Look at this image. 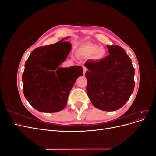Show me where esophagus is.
<instances>
[{"instance_id": "obj_1", "label": "esophagus", "mask_w": 156, "mask_h": 156, "mask_svg": "<svg viewBox=\"0 0 156 156\" xmlns=\"http://www.w3.org/2000/svg\"><path fill=\"white\" fill-rule=\"evenodd\" d=\"M83 73L84 74V73H86L87 69V68L85 66H83Z\"/></svg>"}]
</instances>
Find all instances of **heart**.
Listing matches in <instances>:
<instances>
[{"label":"heart","instance_id":"1","mask_svg":"<svg viewBox=\"0 0 156 156\" xmlns=\"http://www.w3.org/2000/svg\"><path fill=\"white\" fill-rule=\"evenodd\" d=\"M84 51L88 55H95V57L98 59H100L104 57L105 51L103 49H100L97 45H88L84 47Z\"/></svg>","mask_w":156,"mask_h":156}]
</instances>
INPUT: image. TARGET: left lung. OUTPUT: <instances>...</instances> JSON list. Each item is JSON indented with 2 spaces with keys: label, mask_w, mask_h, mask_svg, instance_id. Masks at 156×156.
I'll list each match as a JSON object with an SVG mask.
<instances>
[{
  "label": "left lung",
  "mask_w": 156,
  "mask_h": 156,
  "mask_svg": "<svg viewBox=\"0 0 156 156\" xmlns=\"http://www.w3.org/2000/svg\"><path fill=\"white\" fill-rule=\"evenodd\" d=\"M109 55L100 60H87V92L93 105L113 111L123 107L135 87V69L129 56L119 45H107Z\"/></svg>",
  "instance_id": "left-lung-1"
}]
</instances>
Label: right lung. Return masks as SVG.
I'll use <instances>...</instances> for the list:
<instances>
[{
    "mask_svg": "<svg viewBox=\"0 0 156 156\" xmlns=\"http://www.w3.org/2000/svg\"><path fill=\"white\" fill-rule=\"evenodd\" d=\"M64 39L36 48L25 64L23 93L30 104L40 112L62 111L75 82L83 75L81 66L59 67L72 48L69 42L63 41Z\"/></svg>",
    "mask_w": 156,
    "mask_h": 156,
    "instance_id": "right-lung-1",
    "label": "right lung"
}]
</instances>
